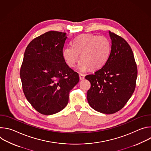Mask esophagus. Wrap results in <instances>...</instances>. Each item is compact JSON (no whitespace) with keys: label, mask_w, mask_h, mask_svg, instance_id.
Segmentation results:
<instances>
[{"label":"esophagus","mask_w":151,"mask_h":151,"mask_svg":"<svg viewBox=\"0 0 151 151\" xmlns=\"http://www.w3.org/2000/svg\"><path fill=\"white\" fill-rule=\"evenodd\" d=\"M79 76V79H80V80H83V79L85 78L84 75H82V74H81V73H80Z\"/></svg>","instance_id":"obj_1"}]
</instances>
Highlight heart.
Returning a JSON list of instances; mask_svg holds the SVG:
<instances>
[{
    "instance_id": "1",
    "label": "heart",
    "mask_w": 151,
    "mask_h": 151,
    "mask_svg": "<svg viewBox=\"0 0 151 151\" xmlns=\"http://www.w3.org/2000/svg\"><path fill=\"white\" fill-rule=\"evenodd\" d=\"M73 47H68L63 51V57L70 68H74L80 58L78 65L80 72L90 68L97 70L103 67L111 53V44L107 37L93 34H84L73 42Z\"/></svg>"
}]
</instances>
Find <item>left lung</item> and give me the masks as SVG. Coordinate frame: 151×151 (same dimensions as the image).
<instances>
[{
	"label": "left lung",
	"mask_w": 151,
	"mask_h": 151,
	"mask_svg": "<svg viewBox=\"0 0 151 151\" xmlns=\"http://www.w3.org/2000/svg\"><path fill=\"white\" fill-rule=\"evenodd\" d=\"M111 51L104 65L85 76L91 83L87 100L97 112L112 114L125 106L136 88L137 68L133 51L127 42L109 31Z\"/></svg>",
	"instance_id": "obj_1"
}]
</instances>
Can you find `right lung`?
Here are the masks:
<instances>
[{
  "label": "right lung",
  "mask_w": 151,
  "mask_h": 151,
  "mask_svg": "<svg viewBox=\"0 0 151 151\" xmlns=\"http://www.w3.org/2000/svg\"><path fill=\"white\" fill-rule=\"evenodd\" d=\"M66 33L50 31L33 39L27 47L20 69L24 94L41 114H56L65 107L79 75L63 57Z\"/></svg>",
  "instance_id": "obj_1"
}]
</instances>
